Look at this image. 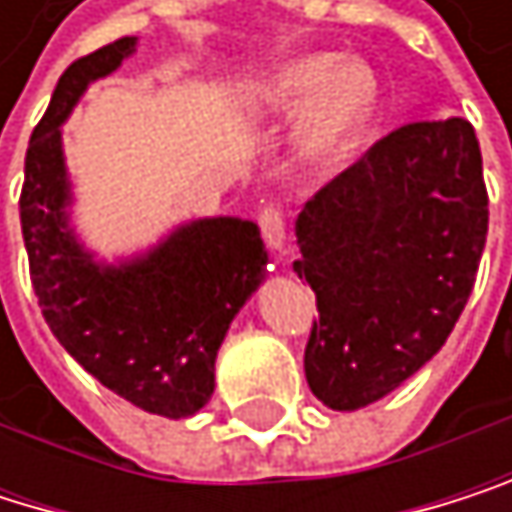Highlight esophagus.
Returning <instances> with one entry per match:
<instances>
[{"mask_svg": "<svg viewBox=\"0 0 512 512\" xmlns=\"http://www.w3.org/2000/svg\"><path fill=\"white\" fill-rule=\"evenodd\" d=\"M259 232L271 250H283L286 244V214L277 205H265L259 211Z\"/></svg>", "mask_w": 512, "mask_h": 512, "instance_id": "1", "label": "esophagus"}]
</instances>
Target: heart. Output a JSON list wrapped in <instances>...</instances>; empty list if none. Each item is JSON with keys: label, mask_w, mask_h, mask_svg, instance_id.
Wrapping results in <instances>:
<instances>
[{"label": "heart", "mask_w": 512, "mask_h": 512, "mask_svg": "<svg viewBox=\"0 0 512 512\" xmlns=\"http://www.w3.org/2000/svg\"><path fill=\"white\" fill-rule=\"evenodd\" d=\"M380 99L377 75L362 62H341L335 53H316L286 62L256 93L262 114H295L301 120V144L313 159H335L350 150L374 117Z\"/></svg>", "instance_id": "obj_1"}]
</instances>
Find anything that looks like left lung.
<instances>
[{
	"label": "left lung",
	"instance_id": "obj_1",
	"mask_svg": "<svg viewBox=\"0 0 512 512\" xmlns=\"http://www.w3.org/2000/svg\"><path fill=\"white\" fill-rule=\"evenodd\" d=\"M489 193L465 117L407 123L332 177L295 223L292 271L316 292L304 347L310 392L359 410L450 338L477 280Z\"/></svg>",
	"mask_w": 512,
	"mask_h": 512
}]
</instances>
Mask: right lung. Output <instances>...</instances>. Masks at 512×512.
<instances>
[{"label":"right lung","instance_id":"obj_1","mask_svg":"<svg viewBox=\"0 0 512 512\" xmlns=\"http://www.w3.org/2000/svg\"><path fill=\"white\" fill-rule=\"evenodd\" d=\"M117 38L59 75L50 105L29 135L20 189V229L29 280L56 341L102 386L147 413L183 419L214 392V359L226 329L262 283V235L247 220H199L177 229L147 259L99 268L66 229L69 183L59 123L90 81L132 53Z\"/></svg>","mask_w":512,"mask_h":512}]
</instances>
